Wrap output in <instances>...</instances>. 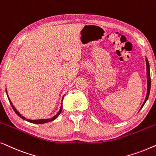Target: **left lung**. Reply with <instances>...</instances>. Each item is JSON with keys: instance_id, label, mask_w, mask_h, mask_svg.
<instances>
[{"instance_id": "left-lung-1", "label": "left lung", "mask_w": 156, "mask_h": 156, "mask_svg": "<svg viewBox=\"0 0 156 156\" xmlns=\"http://www.w3.org/2000/svg\"><path fill=\"white\" fill-rule=\"evenodd\" d=\"M146 71H147V95L146 97V99H145V101L142 105V107H141V109L144 107V105H145V103L148 100V96H149V93H150V90H151V75H150V69H149V63L148 60L146 59Z\"/></svg>"}]
</instances>
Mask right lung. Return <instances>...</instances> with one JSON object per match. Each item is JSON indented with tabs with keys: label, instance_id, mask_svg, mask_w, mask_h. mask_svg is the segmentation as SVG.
Returning <instances> with one entry per match:
<instances>
[{
	"label": "right lung",
	"instance_id": "obj_1",
	"mask_svg": "<svg viewBox=\"0 0 156 156\" xmlns=\"http://www.w3.org/2000/svg\"><path fill=\"white\" fill-rule=\"evenodd\" d=\"M6 92H7V90H6ZM8 100H9V102H10V105H11V106H12V109H13V110H14L15 112V113L17 114V115L19 116L20 117V118H22V119H24V120H26V121H27V122H31V123H33V124H44V123H47V122H51V121H53V120H54V119H56L57 117H58V116L60 115L61 114V111H62V105H61V108H60V110H59V112L58 113L56 114V115L54 116V117H52V118H51V119H37V120H30V119H26L25 117H24L23 116H22L18 112H17V110H16V109L15 108V107L13 106V105L12 104V102H10V100L9 99V98H8Z\"/></svg>",
	"mask_w": 156,
	"mask_h": 156
}]
</instances>
